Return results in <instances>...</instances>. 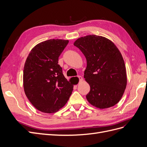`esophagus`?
I'll return each mask as SVG.
<instances>
[{"label": "esophagus", "mask_w": 147, "mask_h": 147, "mask_svg": "<svg viewBox=\"0 0 147 147\" xmlns=\"http://www.w3.org/2000/svg\"><path fill=\"white\" fill-rule=\"evenodd\" d=\"M77 77H78V80H79V82H82V81L83 80L82 77H81V76H78Z\"/></svg>", "instance_id": "obj_1"}]
</instances>
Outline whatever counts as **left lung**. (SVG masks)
Returning <instances> with one entry per match:
<instances>
[{"instance_id": "8db88e82", "label": "left lung", "mask_w": 147, "mask_h": 147, "mask_svg": "<svg viewBox=\"0 0 147 147\" xmlns=\"http://www.w3.org/2000/svg\"><path fill=\"white\" fill-rule=\"evenodd\" d=\"M74 45L86 59L84 78L90 86L88 101L100 109L117 104L127 84L125 64L118 48L108 38L96 35L79 38Z\"/></svg>"}]
</instances>
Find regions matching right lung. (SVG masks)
Returning a JSON list of instances; mask_svg holds the SVG:
<instances>
[{
  "instance_id": "right-lung-1",
  "label": "right lung",
  "mask_w": 147,
  "mask_h": 147,
  "mask_svg": "<svg viewBox=\"0 0 147 147\" xmlns=\"http://www.w3.org/2000/svg\"><path fill=\"white\" fill-rule=\"evenodd\" d=\"M68 43L65 40H48L34 47L26 59L23 71L25 94L42 112L58 111L72 92L73 84L65 78L58 64L59 57Z\"/></svg>"
}]
</instances>
